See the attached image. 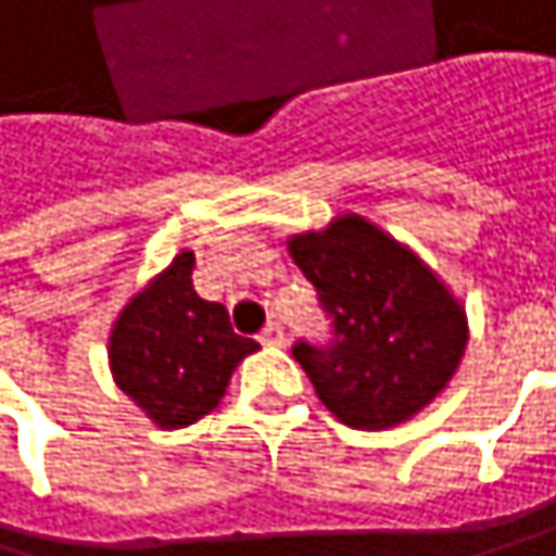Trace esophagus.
I'll list each match as a JSON object with an SVG mask.
<instances>
[{
  "mask_svg": "<svg viewBox=\"0 0 556 556\" xmlns=\"http://www.w3.org/2000/svg\"><path fill=\"white\" fill-rule=\"evenodd\" d=\"M260 343H263V346H283V343H287L283 327H280V324H266V330L260 333Z\"/></svg>",
  "mask_w": 556,
  "mask_h": 556,
  "instance_id": "34e87169",
  "label": "esophagus"
}]
</instances>
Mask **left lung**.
Listing matches in <instances>:
<instances>
[{
	"label": "left lung",
	"instance_id": "1",
	"mask_svg": "<svg viewBox=\"0 0 556 556\" xmlns=\"http://www.w3.org/2000/svg\"><path fill=\"white\" fill-rule=\"evenodd\" d=\"M287 250L333 316V343H296L293 356L340 424L390 430L451 387L470 340L467 309L417 250L359 213L293 232Z\"/></svg>",
	"mask_w": 556,
	"mask_h": 556
}]
</instances>
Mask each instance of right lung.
Listing matches in <instances>:
<instances>
[{"label":"right lung","mask_w":556,"mask_h":556,"mask_svg":"<svg viewBox=\"0 0 556 556\" xmlns=\"http://www.w3.org/2000/svg\"><path fill=\"white\" fill-rule=\"evenodd\" d=\"M193 250H179L139 293L126 300L110 330L116 387L160 430H182L210 417L232 370L260 350L237 337L223 303L193 290Z\"/></svg>","instance_id":"obj_1"}]
</instances>
